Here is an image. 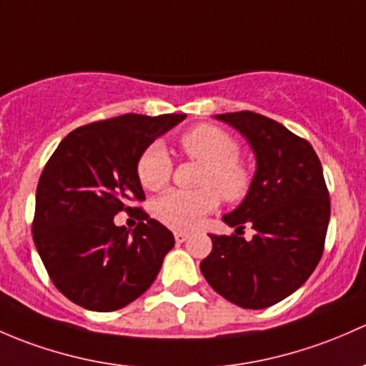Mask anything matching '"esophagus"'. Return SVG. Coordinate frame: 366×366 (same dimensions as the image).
Here are the masks:
<instances>
[{"instance_id": "34e87169", "label": "esophagus", "mask_w": 366, "mask_h": 366, "mask_svg": "<svg viewBox=\"0 0 366 366\" xmlns=\"http://www.w3.org/2000/svg\"><path fill=\"white\" fill-rule=\"evenodd\" d=\"M174 239H176V243H183V241L188 239V234H187V232L176 231L174 232Z\"/></svg>"}]
</instances>
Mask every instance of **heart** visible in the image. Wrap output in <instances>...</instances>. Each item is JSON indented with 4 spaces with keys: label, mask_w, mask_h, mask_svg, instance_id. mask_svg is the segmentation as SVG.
Here are the masks:
<instances>
[{
    "label": "heart",
    "mask_w": 366,
    "mask_h": 366,
    "mask_svg": "<svg viewBox=\"0 0 366 366\" xmlns=\"http://www.w3.org/2000/svg\"><path fill=\"white\" fill-rule=\"evenodd\" d=\"M179 148L202 164L199 190H171L153 202L157 220L172 229H192L204 214L225 202H241L252 190L254 169L238 157L239 144L229 132L214 125H197L179 137ZM172 176V160L160 142H153L137 162V178L146 190H162Z\"/></svg>",
    "instance_id": "b5f03b06"
}]
</instances>
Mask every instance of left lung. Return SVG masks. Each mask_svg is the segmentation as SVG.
I'll list each match as a JSON object with an SVG mask.
<instances>
[{
  "mask_svg": "<svg viewBox=\"0 0 366 366\" xmlns=\"http://www.w3.org/2000/svg\"><path fill=\"white\" fill-rule=\"evenodd\" d=\"M247 137L257 160L250 194L224 222L236 234L214 236L201 262L208 284L241 308L271 307L291 296L319 264L330 224V192L307 139L252 111L214 116ZM244 223L256 231L241 239Z\"/></svg>",
  "mask_w": 366,
  "mask_h": 366,
  "instance_id": "obj_1",
  "label": "left lung"
}]
</instances>
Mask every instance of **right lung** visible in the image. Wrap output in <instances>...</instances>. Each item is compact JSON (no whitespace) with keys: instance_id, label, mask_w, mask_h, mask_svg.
Returning a JSON list of instances; mask_svg holds the SVG:
<instances>
[{"instance_id":"right-lung-1","label":"right lung","mask_w":366,"mask_h":366,"mask_svg":"<svg viewBox=\"0 0 366 366\" xmlns=\"http://www.w3.org/2000/svg\"><path fill=\"white\" fill-rule=\"evenodd\" d=\"M187 114H123L71 130L36 187L33 241L61 295L82 308L112 312L149 289L174 247L167 227L132 202L144 201L137 162L158 135ZM119 210L138 227L118 228Z\"/></svg>"}]
</instances>
